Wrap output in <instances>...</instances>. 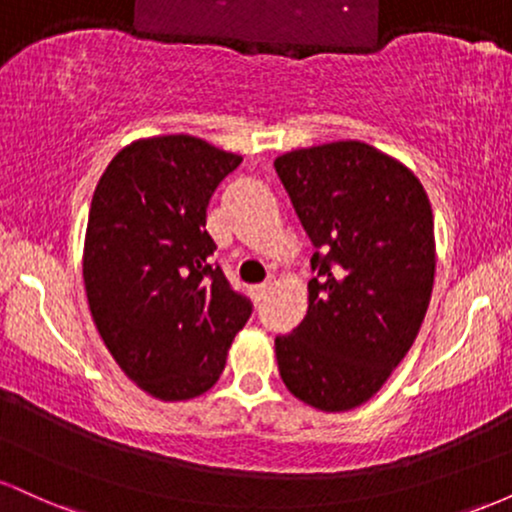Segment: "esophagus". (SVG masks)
I'll use <instances>...</instances> for the list:
<instances>
[{"mask_svg": "<svg viewBox=\"0 0 512 512\" xmlns=\"http://www.w3.org/2000/svg\"><path fill=\"white\" fill-rule=\"evenodd\" d=\"M267 289H269V284H255L252 286V298H255V301H262L264 298V293H267Z\"/></svg>", "mask_w": 512, "mask_h": 512, "instance_id": "34e87169", "label": "esophagus"}]
</instances>
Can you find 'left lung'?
Wrapping results in <instances>:
<instances>
[{
	"instance_id": "left-lung-1",
	"label": "left lung",
	"mask_w": 512,
	"mask_h": 512,
	"mask_svg": "<svg viewBox=\"0 0 512 512\" xmlns=\"http://www.w3.org/2000/svg\"><path fill=\"white\" fill-rule=\"evenodd\" d=\"M315 252L308 313L276 337L284 385L308 407L366 404L414 344L436 276L428 195L411 170L346 139L274 161Z\"/></svg>"
}]
</instances>
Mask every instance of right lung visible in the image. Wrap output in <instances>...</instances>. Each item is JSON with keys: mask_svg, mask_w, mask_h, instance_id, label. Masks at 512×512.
<instances>
[{"mask_svg": "<svg viewBox=\"0 0 512 512\" xmlns=\"http://www.w3.org/2000/svg\"><path fill=\"white\" fill-rule=\"evenodd\" d=\"M240 161L192 134L146 137L108 163L93 192L88 310L117 366L161 402L211 390L252 313L209 264V199Z\"/></svg>", "mask_w": 512, "mask_h": 512, "instance_id": "1", "label": "right lung"}]
</instances>
